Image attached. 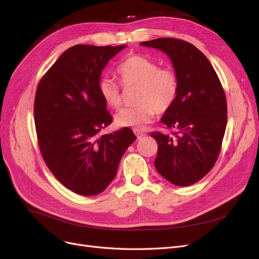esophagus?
Returning a JSON list of instances; mask_svg holds the SVG:
<instances>
[{"label": "esophagus", "mask_w": 259, "mask_h": 259, "mask_svg": "<svg viewBox=\"0 0 259 259\" xmlns=\"http://www.w3.org/2000/svg\"><path fill=\"white\" fill-rule=\"evenodd\" d=\"M134 133H135L137 139H142V138L147 136V134H145V133H142V132H139V131H134Z\"/></svg>", "instance_id": "esophagus-1"}]
</instances>
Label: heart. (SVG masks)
Returning a JSON list of instances; mask_svg holds the SVG:
<instances>
[{
  "mask_svg": "<svg viewBox=\"0 0 259 259\" xmlns=\"http://www.w3.org/2000/svg\"><path fill=\"white\" fill-rule=\"evenodd\" d=\"M124 86H139L135 98L136 107L125 108L114 116L117 127L143 130L150 123L155 112L164 113L173 106L178 92L177 75L169 68H160L156 61L132 55L117 69ZM98 90L105 103L113 109L122 105V93L114 80L101 77Z\"/></svg>",
  "mask_w": 259,
  "mask_h": 259,
  "instance_id": "heart-1",
  "label": "heart"
}]
</instances>
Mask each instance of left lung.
<instances>
[{
    "mask_svg": "<svg viewBox=\"0 0 259 259\" xmlns=\"http://www.w3.org/2000/svg\"><path fill=\"white\" fill-rule=\"evenodd\" d=\"M169 57L178 80L177 96L161 122L176 128L173 135L152 133L158 143L154 165L176 186H190L204 177L218 158L227 125L223 86L205 55L178 38L140 43Z\"/></svg>",
    "mask_w": 259,
    "mask_h": 259,
    "instance_id": "left-lung-1",
    "label": "left lung"
}]
</instances>
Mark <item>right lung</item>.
Returning <instances> with one entry per match:
<instances>
[{
    "label": "right lung",
    "mask_w": 259,
    "mask_h": 259,
    "mask_svg": "<svg viewBox=\"0 0 259 259\" xmlns=\"http://www.w3.org/2000/svg\"><path fill=\"white\" fill-rule=\"evenodd\" d=\"M126 48L74 45L38 83L34 122L43 159L54 176L81 195L103 192L136 136L128 127L99 132L112 122L98 84L109 60Z\"/></svg>",
    "instance_id": "obj_1"
}]
</instances>
